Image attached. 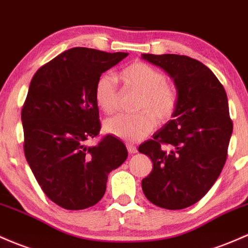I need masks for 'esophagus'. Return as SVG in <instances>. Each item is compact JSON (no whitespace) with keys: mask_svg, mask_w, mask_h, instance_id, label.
Instances as JSON below:
<instances>
[{"mask_svg":"<svg viewBox=\"0 0 248 248\" xmlns=\"http://www.w3.org/2000/svg\"><path fill=\"white\" fill-rule=\"evenodd\" d=\"M126 147H127V151H128L129 154H135V153H137V152H138V148H137V147H135V146L129 145V143H127Z\"/></svg>","mask_w":248,"mask_h":248,"instance_id":"esophagus-1","label":"esophagus"}]
</instances>
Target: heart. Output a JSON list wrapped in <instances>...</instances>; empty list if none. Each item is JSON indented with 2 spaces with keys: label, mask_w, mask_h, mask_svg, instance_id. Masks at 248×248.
<instances>
[{
  "label": "heart",
  "mask_w": 248,
  "mask_h": 248,
  "mask_svg": "<svg viewBox=\"0 0 248 248\" xmlns=\"http://www.w3.org/2000/svg\"><path fill=\"white\" fill-rule=\"evenodd\" d=\"M126 86L141 94L137 115H119L106 120L105 130L122 140L135 141L146 138L155 127V119L165 122L170 119L178 105V92L174 84L168 82L164 73L145 62H134L121 72ZM120 93L115 78L103 74L95 86V101L106 114L116 110Z\"/></svg>",
  "instance_id": "obj_1"
}]
</instances>
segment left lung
<instances>
[{"label":"left lung","mask_w":248,"mask_h":248,"mask_svg":"<svg viewBox=\"0 0 248 248\" xmlns=\"http://www.w3.org/2000/svg\"><path fill=\"white\" fill-rule=\"evenodd\" d=\"M175 83L178 105L153 139L139 146L153 170L141 182L146 198L166 209L198 202L219 178L227 157L233 124L225 88L208 67L176 54H142Z\"/></svg>","instance_id":"obj_1"}]
</instances>
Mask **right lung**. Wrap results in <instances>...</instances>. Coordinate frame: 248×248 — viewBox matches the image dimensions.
<instances>
[{
	"mask_svg": "<svg viewBox=\"0 0 248 248\" xmlns=\"http://www.w3.org/2000/svg\"><path fill=\"white\" fill-rule=\"evenodd\" d=\"M128 53L76 47L42 66L31 81L21 119L24 155L45 194L60 207L84 209L102 199L108 174L127 159L124 142L106 135L95 86L102 73Z\"/></svg>",
	"mask_w": 248,
	"mask_h": 248,
	"instance_id": "1",
	"label": "right lung"
}]
</instances>
